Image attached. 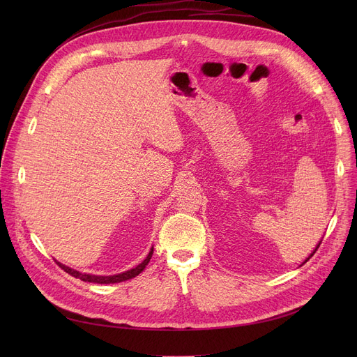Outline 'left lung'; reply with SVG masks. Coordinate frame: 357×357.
I'll return each instance as SVG.
<instances>
[{
    "label": "left lung",
    "instance_id": "1",
    "mask_svg": "<svg viewBox=\"0 0 357 357\" xmlns=\"http://www.w3.org/2000/svg\"><path fill=\"white\" fill-rule=\"evenodd\" d=\"M320 245H321V243H318V246H317V248H315V250H314V252H312V253H311V255H310V257H312V255H314V253H315V252H317V249H318V248H320ZM310 257H308V259H307V260H305V261H308V260H310ZM305 261H304V264H305Z\"/></svg>",
    "mask_w": 357,
    "mask_h": 357
}]
</instances>
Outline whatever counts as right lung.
Segmentation results:
<instances>
[{"label": "right lung", "mask_w": 357, "mask_h": 357, "mask_svg": "<svg viewBox=\"0 0 357 357\" xmlns=\"http://www.w3.org/2000/svg\"><path fill=\"white\" fill-rule=\"evenodd\" d=\"M152 255H153V248L152 250L149 252L147 257L142 261L140 265H137L136 268L130 269L127 272H123V273H119V275H112V276H96V275H86V273H79L78 271H73L62 264H59V261H56L66 273H69L70 276H75L81 280H84V282H92V284H117V282H123V280H127V279H131L137 276L140 272H143V269L146 268V265L150 261V259H152Z\"/></svg>", "instance_id": "right-lung-1"}]
</instances>
